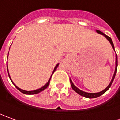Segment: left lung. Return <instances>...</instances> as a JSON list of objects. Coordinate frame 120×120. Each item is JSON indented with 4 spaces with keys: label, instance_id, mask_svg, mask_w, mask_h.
<instances>
[{
    "label": "left lung",
    "instance_id": "8db88e82",
    "mask_svg": "<svg viewBox=\"0 0 120 120\" xmlns=\"http://www.w3.org/2000/svg\"><path fill=\"white\" fill-rule=\"evenodd\" d=\"M98 34H100L101 35H103L104 37H105L107 40L109 41L110 44H111V45H112V46L113 48V49L114 50V44H113V42H112V40L111 39V38L109 37L108 36L105 35V34H104L102 32L100 31V30H96ZM117 67H118V56H117V54L116 55V68H115V72H114V76H113V78H112V80L110 82V83H109V84L107 86V88H105L104 90H102L101 92H98V93H88V92H84V91H82V90H81L79 88H78L76 86H75L74 84H73L72 81L71 79H70V84H71V86H72V89L78 94H80L81 96H84V97L86 98H97L99 97V96H101L103 94H104L108 90V89L110 88V86H111V85L112 84V82H113V81L114 80V78H115V76H116V72H117Z\"/></svg>",
    "mask_w": 120,
    "mask_h": 120
}]
</instances>
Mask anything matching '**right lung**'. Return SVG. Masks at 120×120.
Wrapping results in <instances>:
<instances>
[{
  "mask_svg": "<svg viewBox=\"0 0 120 120\" xmlns=\"http://www.w3.org/2000/svg\"><path fill=\"white\" fill-rule=\"evenodd\" d=\"M58 65H59V64H58L57 65H56V66H55V68H54V71H53V73L55 72V70H56V68H57V67L58 66ZM7 68H8V66H7ZM52 73V74H53ZM8 76H9V78H10V79H11V80L12 81V80H11V77H10V75H9V73H8ZM51 77H52V76H50V79H49V80L48 81V82L43 87H42V88H40L38 89V90H33V91H26V90H22V89L19 88V87H17L16 85L12 82H12L13 83V84L15 85V87L16 88L19 90L20 92H21L22 93L24 94H38L40 93V92H42V91H43L44 90H45V89L47 88L48 86V85H49V84H50V79H51Z\"/></svg>",
  "mask_w": 120,
  "mask_h": 120,
  "instance_id": "right-lung-1",
  "label": "right lung"
}]
</instances>
